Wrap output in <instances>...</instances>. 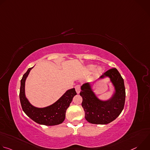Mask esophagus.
Listing matches in <instances>:
<instances>
[{
    "mask_svg": "<svg viewBox=\"0 0 150 150\" xmlns=\"http://www.w3.org/2000/svg\"><path fill=\"white\" fill-rule=\"evenodd\" d=\"M75 90H76V91L77 94H79V92H80V90H81V87H80V85H76V86L75 87Z\"/></svg>",
    "mask_w": 150,
    "mask_h": 150,
    "instance_id": "1",
    "label": "esophagus"
}]
</instances>
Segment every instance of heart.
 <instances>
[{"mask_svg": "<svg viewBox=\"0 0 150 150\" xmlns=\"http://www.w3.org/2000/svg\"><path fill=\"white\" fill-rule=\"evenodd\" d=\"M96 68V65H90V66H88V67L87 69H88V71L91 72V71H94ZM102 71H103V69H102L101 68H98L96 70V75H97V76H98V75H99L100 74H101Z\"/></svg>", "mask_w": 150, "mask_h": 150, "instance_id": "1", "label": "heart"}]
</instances>
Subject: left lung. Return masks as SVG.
<instances>
[{"mask_svg":"<svg viewBox=\"0 0 150 150\" xmlns=\"http://www.w3.org/2000/svg\"><path fill=\"white\" fill-rule=\"evenodd\" d=\"M105 76L110 78L116 90L112 98L108 101L100 100L92 91L89 83H85L81 86L79 94L82 97L85 118L93 124L105 125L112 122L124 108L126 93L121 75L116 68H112L105 72L100 78Z\"/></svg>","mask_w":150,"mask_h":150,"instance_id":"obj_1","label":"left lung"}]
</instances>
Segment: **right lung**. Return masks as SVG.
<instances>
[{
  "mask_svg": "<svg viewBox=\"0 0 150 150\" xmlns=\"http://www.w3.org/2000/svg\"><path fill=\"white\" fill-rule=\"evenodd\" d=\"M29 68L21 80L19 99L25 113L36 123L46 126L62 123L65 119L66 112L74 97L76 95L75 88L68 90L56 102L45 108H37L32 105L25 96V82L30 71Z\"/></svg>",
  "mask_w": 150,
  "mask_h": 150,
  "instance_id": "right-lung-1",
  "label": "right lung"
}]
</instances>
